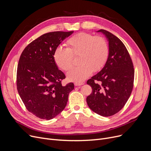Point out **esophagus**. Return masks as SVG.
<instances>
[{"instance_id":"esophagus-1","label":"esophagus","mask_w":151,"mask_h":151,"mask_svg":"<svg viewBox=\"0 0 151 151\" xmlns=\"http://www.w3.org/2000/svg\"><path fill=\"white\" fill-rule=\"evenodd\" d=\"M84 83H75V86H82L83 85Z\"/></svg>"}]
</instances>
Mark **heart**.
I'll use <instances>...</instances> for the list:
<instances>
[{"label":"heart","instance_id":"b5f03b06","mask_svg":"<svg viewBox=\"0 0 151 151\" xmlns=\"http://www.w3.org/2000/svg\"><path fill=\"white\" fill-rule=\"evenodd\" d=\"M67 48L58 47L53 58L62 70L68 71L73 66V56H78L80 64L67 73L68 80L76 83L84 81L92 72H97L104 67L109 55V46L106 39L86 32L79 33L66 42Z\"/></svg>","mask_w":151,"mask_h":151}]
</instances>
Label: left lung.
Listing matches in <instances>:
<instances>
[{
	"label": "left lung",
	"mask_w": 151,
	"mask_h": 151,
	"mask_svg": "<svg viewBox=\"0 0 151 151\" xmlns=\"http://www.w3.org/2000/svg\"><path fill=\"white\" fill-rule=\"evenodd\" d=\"M97 32L107 38L109 55L104 68L87 81L92 92L86 101L93 112L108 117L119 111L129 99L134 72L130 54L121 40L104 29Z\"/></svg>",
	"instance_id": "8db88e82"
}]
</instances>
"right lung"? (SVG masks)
Listing matches in <instances>:
<instances>
[{"mask_svg":"<svg viewBox=\"0 0 151 151\" xmlns=\"http://www.w3.org/2000/svg\"><path fill=\"white\" fill-rule=\"evenodd\" d=\"M73 33L52 32L29 43L23 50L18 65L17 85L19 96L29 112L42 119L50 120L65 108L68 95L74 89L55 63L53 54L60 43Z\"/></svg>","mask_w":151,"mask_h":151,"instance_id":"obj_1","label":"right lung"}]
</instances>
